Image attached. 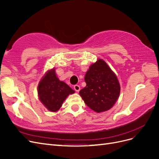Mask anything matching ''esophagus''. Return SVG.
Masks as SVG:
<instances>
[{
	"label": "esophagus",
	"mask_w": 159,
	"mask_h": 159,
	"mask_svg": "<svg viewBox=\"0 0 159 159\" xmlns=\"http://www.w3.org/2000/svg\"><path fill=\"white\" fill-rule=\"evenodd\" d=\"M74 89L75 91H77V92H78V91L80 90V87L79 85H75L74 86Z\"/></svg>",
	"instance_id": "1"
}]
</instances>
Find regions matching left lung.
Here are the masks:
<instances>
[{
	"label": "left lung",
	"instance_id": "1",
	"mask_svg": "<svg viewBox=\"0 0 159 159\" xmlns=\"http://www.w3.org/2000/svg\"><path fill=\"white\" fill-rule=\"evenodd\" d=\"M84 80L86 86L80 95L91 109L101 113L113 106L119 96L120 85L106 62L99 59L91 65Z\"/></svg>",
	"mask_w": 159,
	"mask_h": 159
}]
</instances>
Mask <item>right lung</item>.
<instances>
[{"instance_id":"obj_1","label":"right lung","mask_w":159,"mask_h":159,"mask_svg":"<svg viewBox=\"0 0 159 159\" xmlns=\"http://www.w3.org/2000/svg\"><path fill=\"white\" fill-rule=\"evenodd\" d=\"M75 91L57 78L55 69L46 72L38 86V93L42 103L52 112H56L70 94Z\"/></svg>"}]
</instances>
